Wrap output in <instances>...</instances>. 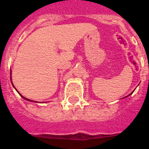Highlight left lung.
Segmentation results:
<instances>
[{
	"mask_svg": "<svg viewBox=\"0 0 149 149\" xmlns=\"http://www.w3.org/2000/svg\"><path fill=\"white\" fill-rule=\"evenodd\" d=\"M131 94H132V93H131V94H130V95H131ZM127 96H128V95H127ZM126 97H127V96H126Z\"/></svg>",
	"mask_w": 149,
	"mask_h": 149,
	"instance_id": "1",
	"label": "left lung"
}]
</instances>
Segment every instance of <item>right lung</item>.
<instances>
[{
	"instance_id": "obj_1",
	"label": "right lung",
	"mask_w": 149,
	"mask_h": 149,
	"mask_svg": "<svg viewBox=\"0 0 149 149\" xmlns=\"http://www.w3.org/2000/svg\"><path fill=\"white\" fill-rule=\"evenodd\" d=\"M21 96H22V98H24V99H25V100H27V101H33L32 100H30V99H28V98H24V96H22V95H21Z\"/></svg>"
}]
</instances>
